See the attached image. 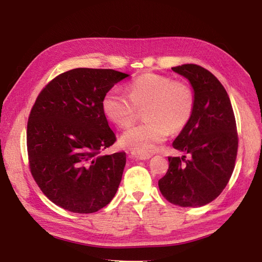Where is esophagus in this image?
Instances as JSON below:
<instances>
[{
	"mask_svg": "<svg viewBox=\"0 0 262 262\" xmlns=\"http://www.w3.org/2000/svg\"><path fill=\"white\" fill-rule=\"evenodd\" d=\"M130 157L132 159H139V161H145V159H149L151 157L150 154H140L136 151H131Z\"/></svg>",
	"mask_w": 262,
	"mask_h": 262,
	"instance_id": "34e87169",
	"label": "esophagus"
}]
</instances>
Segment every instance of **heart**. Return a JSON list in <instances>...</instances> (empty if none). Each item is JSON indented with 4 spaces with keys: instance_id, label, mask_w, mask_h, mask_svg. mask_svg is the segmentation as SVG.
Returning a JSON list of instances; mask_svg holds the SVG:
<instances>
[{
    "instance_id": "obj_1",
    "label": "heart",
    "mask_w": 262,
    "mask_h": 262,
    "mask_svg": "<svg viewBox=\"0 0 262 262\" xmlns=\"http://www.w3.org/2000/svg\"><path fill=\"white\" fill-rule=\"evenodd\" d=\"M127 96L111 89L101 99L104 115L121 129H125L143 112L145 123L127 130L121 137L122 146L132 151L148 154L167 138L169 131H182L194 112L193 90L182 81L145 73L136 78L126 88Z\"/></svg>"
}]
</instances>
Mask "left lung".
<instances>
[{
    "mask_svg": "<svg viewBox=\"0 0 262 262\" xmlns=\"http://www.w3.org/2000/svg\"><path fill=\"white\" fill-rule=\"evenodd\" d=\"M172 70L189 79L194 90L193 115L173 142L190 158L169 156L158 186L170 204L201 207L215 200L231 179L238 148L236 121L227 92L210 71L196 64Z\"/></svg>",
    "mask_w": 262,
    "mask_h": 262,
    "instance_id": "left-lung-1",
    "label": "left lung"
}]
</instances>
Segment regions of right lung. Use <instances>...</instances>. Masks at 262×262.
I'll list each match as a JSON object with an SVG mask.
<instances>
[{"label": "right lung", "instance_id": "right-lung-1", "mask_svg": "<svg viewBox=\"0 0 262 262\" xmlns=\"http://www.w3.org/2000/svg\"><path fill=\"white\" fill-rule=\"evenodd\" d=\"M127 77L112 69H72L51 80L30 111V173L42 193L63 209L92 213L114 198L126 155L101 154L116 141L101 99Z\"/></svg>", "mask_w": 262, "mask_h": 262}]
</instances>
